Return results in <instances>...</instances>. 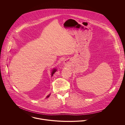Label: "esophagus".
<instances>
[{
    "label": "esophagus",
    "mask_w": 125,
    "mask_h": 125,
    "mask_svg": "<svg viewBox=\"0 0 125 125\" xmlns=\"http://www.w3.org/2000/svg\"><path fill=\"white\" fill-rule=\"evenodd\" d=\"M65 63L66 64H67V62H66V63Z\"/></svg>",
    "instance_id": "obj_1"
}]
</instances>
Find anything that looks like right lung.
Listing matches in <instances>:
<instances>
[{
  "mask_svg": "<svg viewBox=\"0 0 125 125\" xmlns=\"http://www.w3.org/2000/svg\"><path fill=\"white\" fill-rule=\"evenodd\" d=\"M56 69H54V70H53L52 71V74H51V75H52V76H53V74H54V73L56 72ZM49 95H50V94H49V95H47V97H48L49 96Z\"/></svg>",
  "mask_w": 125,
  "mask_h": 125,
  "instance_id": "1",
  "label": "right lung"
}]
</instances>
